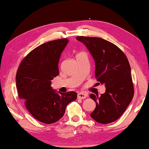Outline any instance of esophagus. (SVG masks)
<instances>
[{
  "label": "esophagus",
  "mask_w": 149,
  "mask_h": 149,
  "mask_svg": "<svg viewBox=\"0 0 149 149\" xmlns=\"http://www.w3.org/2000/svg\"><path fill=\"white\" fill-rule=\"evenodd\" d=\"M88 97V95L86 93H80L77 94V98H79V99H84V98H86Z\"/></svg>",
  "instance_id": "obj_1"
}]
</instances>
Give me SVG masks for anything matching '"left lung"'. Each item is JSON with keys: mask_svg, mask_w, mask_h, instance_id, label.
I'll use <instances>...</instances> for the list:
<instances>
[{"mask_svg": "<svg viewBox=\"0 0 149 149\" xmlns=\"http://www.w3.org/2000/svg\"><path fill=\"white\" fill-rule=\"evenodd\" d=\"M84 44L95 61V77L104 84L106 91L100 96L91 94L96 107L91 117L106 124L116 121L126 109L134 96L131 68L126 56L110 42L100 38L77 36Z\"/></svg>", "mask_w": 149, "mask_h": 149, "instance_id": "1", "label": "left lung"}]
</instances>
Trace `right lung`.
I'll return each mask as SVG.
<instances>
[{
	"instance_id": "1",
	"label": "right lung",
	"mask_w": 149,
	"mask_h": 149,
	"mask_svg": "<svg viewBox=\"0 0 149 149\" xmlns=\"http://www.w3.org/2000/svg\"><path fill=\"white\" fill-rule=\"evenodd\" d=\"M68 42L67 38L55 40L35 48L24 58L16 74L19 97L34 118L47 124L59 120L67 105L77 98L75 92L56 93L51 87Z\"/></svg>"
}]
</instances>
